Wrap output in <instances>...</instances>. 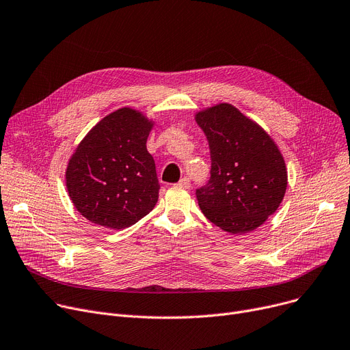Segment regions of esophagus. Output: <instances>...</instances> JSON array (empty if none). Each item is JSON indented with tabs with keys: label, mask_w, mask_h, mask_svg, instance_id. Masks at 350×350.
Segmentation results:
<instances>
[{
	"label": "esophagus",
	"mask_w": 350,
	"mask_h": 350,
	"mask_svg": "<svg viewBox=\"0 0 350 350\" xmlns=\"http://www.w3.org/2000/svg\"><path fill=\"white\" fill-rule=\"evenodd\" d=\"M178 185H180V187H183V189H190L191 181H190L189 177H183V178L178 181Z\"/></svg>",
	"instance_id": "34e87169"
}]
</instances>
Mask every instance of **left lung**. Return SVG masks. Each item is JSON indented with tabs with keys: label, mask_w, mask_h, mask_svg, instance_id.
<instances>
[{
	"label": "left lung",
	"mask_w": 350,
	"mask_h": 350,
	"mask_svg": "<svg viewBox=\"0 0 350 350\" xmlns=\"http://www.w3.org/2000/svg\"><path fill=\"white\" fill-rule=\"evenodd\" d=\"M211 153V177L196 191L206 219L232 235L259 228L282 204L287 169L269 133L234 105L196 113Z\"/></svg>",
	"instance_id": "1"
}]
</instances>
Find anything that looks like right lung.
Here are the masks:
<instances>
[{"label": "right lung", "mask_w": 350, "mask_h": 350, "mask_svg": "<svg viewBox=\"0 0 350 350\" xmlns=\"http://www.w3.org/2000/svg\"><path fill=\"white\" fill-rule=\"evenodd\" d=\"M153 121L120 108L92 128L70 157L66 187L77 211L111 229L142 219L159 198V180L146 149Z\"/></svg>", "instance_id": "1"}]
</instances>
